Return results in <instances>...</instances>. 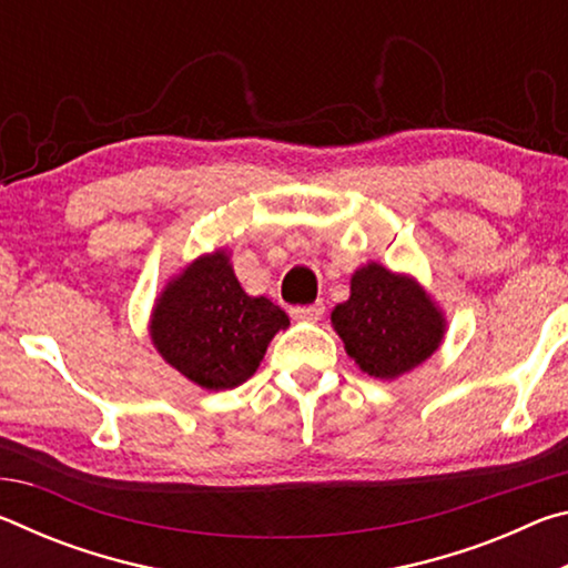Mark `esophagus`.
<instances>
[{
    "label": "esophagus",
    "instance_id": "esophagus-1",
    "mask_svg": "<svg viewBox=\"0 0 568 568\" xmlns=\"http://www.w3.org/2000/svg\"><path fill=\"white\" fill-rule=\"evenodd\" d=\"M325 313V305L323 303H313V305H301V307H293L291 315L295 321H305V323H315L321 321Z\"/></svg>",
    "mask_w": 568,
    "mask_h": 568
}]
</instances>
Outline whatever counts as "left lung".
Returning <instances> with one entry per match:
<instances>
[{
  "label": "left lung",
  "mask_w": 568,
  "mask_h": 568,
  "mask_svg": "<svg viewBox=\"0 0 568 568\" xmlns=\"http://www.w3.org/2000/svg\"><path fill=\"white\" fill-rule=\"evenodd\" d=\"M331 325L363 373L396 381L440 348L448 323L416 277L365 263L351 275V297L333 307Z\"/></svg>",
  "instance_id": "left-lung-1"
}]
</instances>
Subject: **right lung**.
Segmentation results:
<instances>
[{"instance_id": "right-lung-1", "label": "right lung", "mask_w": 568, "mask_h": 568, "mask_svg": "<svg viewBox=\"0 0 568 568\" xmlns=\"http://www.w3.org/2000/svg\"><path fill=\"white\" fill-rule=\"evenodd\" d=\"M291 325L265 295H247L230 250L187 263L155 297L150 338L162 361L205 390L237 388L261 365L277 331Z\"/></svg>"}]
</instances>
